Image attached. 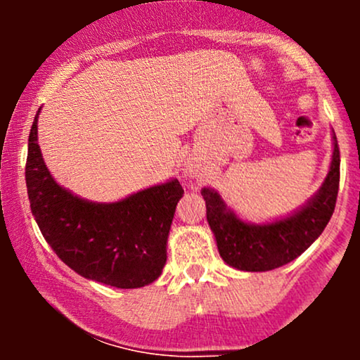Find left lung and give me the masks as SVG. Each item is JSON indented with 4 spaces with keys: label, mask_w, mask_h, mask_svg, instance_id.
Segmentation results:
<instances>
[{
    "label": "left lung",
    "mask_w": 360,
    "mask_h": 360,
    "mask_svg": "<svg viewBox=\"0 0 360 360\" xmlns=\"http://www.w3.org/2000/svg\"><path fill=\"white\" fill-rule=\"evenodd\" d=\"M340 181V152L333 134L330 171L315 196L288 217L271 223L243 221L214 189L203 188L206 220L217 238L218 252L229 266L238 271H272L300 257L328 225L335 210Z\"/></svg>",
    "instance_id": "obj_1"
}]
</instances>
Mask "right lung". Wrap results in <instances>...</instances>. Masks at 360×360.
I'll return each mask as SVG.
<instances>
[{"instance_id": "right-lung-1", "label": "right lung", "mask_w": 360, "mask_h": 360, "mask_svg": "<svg viewBox=\"0 0 360 360\" xmlns=\"http://www.w3.org/2000/svg\"><path fill=\"white\" fill-rule=\"evenodd\" d=\"M39 113L28 135L25 179L45 240L86 279L122 289L154 283L166 266L169 230L183 186L171 179L115 203L82 200L57 184L45 166L37 143Z\"/></svg>"}]
</instances>
